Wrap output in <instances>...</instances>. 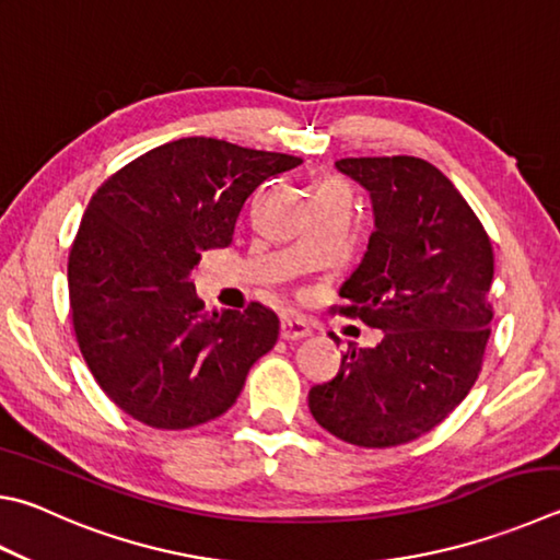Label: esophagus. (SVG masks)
<instances>
[{
  "label": "esophagus",
  "instance_id": "obj_1",
  "mask_svg": "<svg viewBox=\"0 0 560 560\" xmlns=\"http://www.w3.org/2000/svg\"><path fill=\"white\" fill-rule=\"evenodd\" d=\"M311 335V325L299 318V315H283L281 318V338L283 340H301Z\"/></svg>",
  "mask_w": 560,
  "mask_h": 560
}]
</instances>
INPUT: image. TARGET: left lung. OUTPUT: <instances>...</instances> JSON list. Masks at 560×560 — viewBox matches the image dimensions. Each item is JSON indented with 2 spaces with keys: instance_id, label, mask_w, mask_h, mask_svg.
Returning <instances> with one entry per match:
<instances>
[{
  "instance_id": "left-lung-1",
  "label": "left lung",
  "mask_w": 560,
  "mask_h": 560,
  "mask_svg": "<svg viewBox=\"0 0 560 560\" xmlns=\"http://www.w3.org/2000/svg\"><path fill=\"white\" fill-rule=\"evenodd\" d=\"M335 168L370 192L374 210L368 252L340 287L348 301L340 313L382 330V342L350 345L340 372L313 386L308 406L335 439L392 448L435 429L482 370L492 242L429 161L362 156Z\"/></svg>"
}]
</instances>
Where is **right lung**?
<instances>
[{"label": "right lung", "mask_w": 560, "mask_h": 560, "mask_svg": "<svg viewBox=\"0 0 560 560\" xmlns=\"http://www.w3.org/2000/svg\"><path fill=\"white\" fill-rule=\"evenodd\" d=\"M299 156L222 139L168 141L109 176L88 202L68 259L80 352L103 392L151 429L225 413L279 338L261 303L206 311L200 254L228 247L245 200Z\"/></svg>", "instance_id": "obj_1"}]
</instances>
